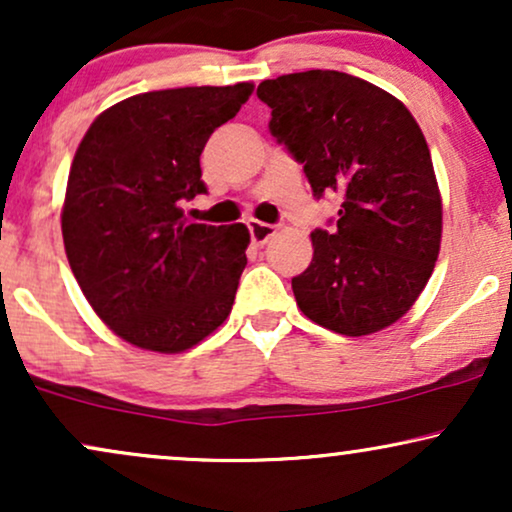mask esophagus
Instances as JSON below:
<instances>
[{
	"mask_svg": "<svg viewBox=\"0 0 512 512\" xmlns=\"http://www.w3.org/2000/svg\"><path fill=\"white\" fill-rule=\"evenodd\" d=\"M248 229H250L252 243H255V245H264L271 236L276 234V226L264 224V222H255V219H252V222H248Z\"/></svg>",
	"mask_w": 512,
	"mask_h": 512,
	"instance_id": "34e87169",
	"label": "esophagus"
}]
</instances>
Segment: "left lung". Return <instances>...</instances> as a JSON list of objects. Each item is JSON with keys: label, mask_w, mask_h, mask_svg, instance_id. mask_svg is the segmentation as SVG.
I'll use <instances>...</instances> for the list:
<instances>
[{"label": "left lung", "mask_w": 512, "mask_h": 512, "mask_svg": "<svg viewBox=\"0 0 512 512\" xmlns=\"http://www.w3.org/2000/svg\"><path fill=\"white\" fill-rule=\"evenodd\" d=\"M257 96L314 196H342L335 229L312 231V264L293 278L297 307L349 338L392 326L423 293L442 243V196L418 122L385 89L338 70L264 80Z\"/></svg>", "instance_id": "1"}]
</instances>
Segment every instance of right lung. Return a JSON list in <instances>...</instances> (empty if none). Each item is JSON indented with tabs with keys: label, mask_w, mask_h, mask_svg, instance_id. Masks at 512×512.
Wrapping results in <instances>:
<instances>
[{
	"label": "right lung",
	"mask_w": 512,
	"mask_h": 512,
	"mask_svg": "<svg viewBox=\"0 0 512 512\" xmlns=\"http://www.w3.org/2000/svg\"><path fill=\"white\" fill-rule=\"evenodd\" d=\"M250 94L252 84L238 82L129 96L77 146L63 245L87 302L129 345L184 352L234 307L248 229L191 224L179 205L208 191L200 153Z\"/></svg>",
	"instance_id": "right-lung-1"
}]
</instances>
